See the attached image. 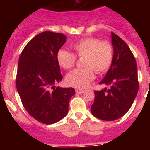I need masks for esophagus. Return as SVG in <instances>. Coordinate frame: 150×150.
<instances>
[{"mask_svg":"<svg viewBox=\"0 0 150 150\" xmlns=\"http://www.w3.org/2000/svg\"><path fill=\"white\" fill-rule=\"evenodd\" d=\"M85 90H82V89H76V92L77 94H79V95H82L85 92Z\"/></svg>","mask_w":150,"mask_h":150,"instance_id":"34e87169","label":"esophagus"}]
</instances>
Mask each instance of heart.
Instances as JSON below:
<instances>
[{
	"label": "heart",
	"instance_id": "1",
	"mask_svg": "<svg viewBox=\"0 0 150 150\" xmlns=\"http://www.w3.org/2000/svg\"><path fill=\"white\" fill-rule=\"evenodd\" d=\"M74 54L66 50H59L56 59L60 67L68 70L76 63V56L84 57L83 64L86 67L77 68L69 73L66 82L69 86L79 88H86L95 79V71L103 74L108 71L113 60V48L108 41H100L95 38L80 40L72 46Z\"/></svg>",
	"mask_w": 150,
	"mask_h": 150
}]
</instances>
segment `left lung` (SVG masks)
Returning a JSON list of instances; mask_svg holds the SVG:
<instances>
[{
	"label": "left lung",
	"mask_w": 150,
	"mask_h": 150,
	"mask_svg": "<svg viewBox=\"0 0 150 150\" xmlns=\"http://www.w3.org/2000/svg\"><path fill=\"white\" fill-rule=\"evenodd\" d=\"M113 60L107 74L99 83L110 88L95 91L91 113L105 121H113L124 116L132 107L138 91L136 60L125 41L111 32Z\"/></svg>",
	"instance_id": "obj_1"
}]
</instances>
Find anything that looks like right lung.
I'll list each match as a JSON object with an SVG mask.
<instances>
[{"mask_svg": "<svg viewBox=\"0 0 150 150\" xmlns=\"http://www.w3.org/2000/svg\"><path fill=\"white\" fill-rule=\"evenodd\" d=\"M64 34L44 31L30 40L18 63L16 88L25 109L43 124L60 121L68 112L74 88L55 87L62 79L57 52L66 42Z\"/></svg>", "mask_w": 150, "mask_h": 150, "instance_id": "1", "label": "right lung"}]
</instances>
